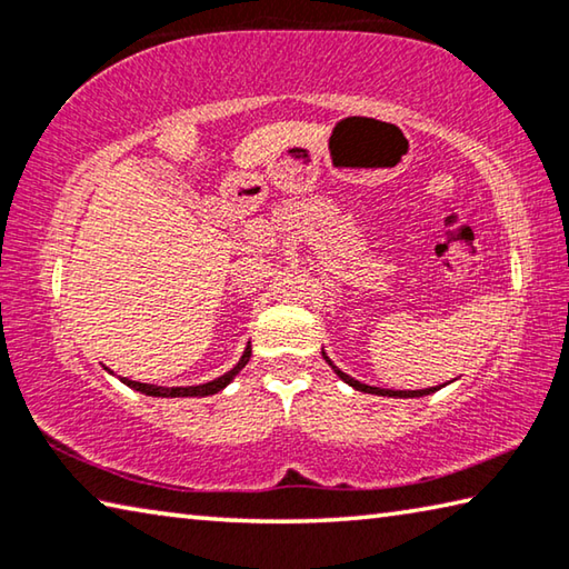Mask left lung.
Here are the masks:
<instances>
[{"instance_id":"obj_1","label":"left lung","mask_w":569,"mask_h":569,"mask_svg":"<svg viewBox=\"0 0 569 569\" xmlns=\"http://www.w3.org/2000/svg\"><path fill=\"white\" fill-rule=\"evenodd\" d=\"M323 353V359L329 361V366L331 369L339 373V379L341 381H346L349 383V387H353L356 391H363V393H377V397H391V399H413V397H427V393H435L439 387H429V389H417V391H393V389H379V387H369V383H361V381H356V379H351L349 373H343L339 366H336L329 356H326V351H321Z\"/></svg>"}]
</instances>
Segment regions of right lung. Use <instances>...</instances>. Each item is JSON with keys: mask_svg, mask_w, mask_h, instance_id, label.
<instances>
[{"mask_svg": "<svg viewBox=\"0 0 569 569\" xmlns=\"http://www.w3.org/2000/svg\"><path fill=\"white\" fill-rule=\"evenodd\" d=\"M250 359V346H246L243 356H240V361L230 369L228 373H223V377H218L213 381L208 383H198V387H156V383H142V381H132V379H124L120 377V381L124 383V387H130L134 391L146 393V397H160V399H176V397H210V393H218L220 389H226L230 381L236 379V373L243 369V366L248 363ZM110 371V369H108ZM112 373V371H110Z\"/></svg>", "mask_w": 569, "mask_h": 569, "instance_id": "add662e5", "label": "right lung"}]
</instances>
